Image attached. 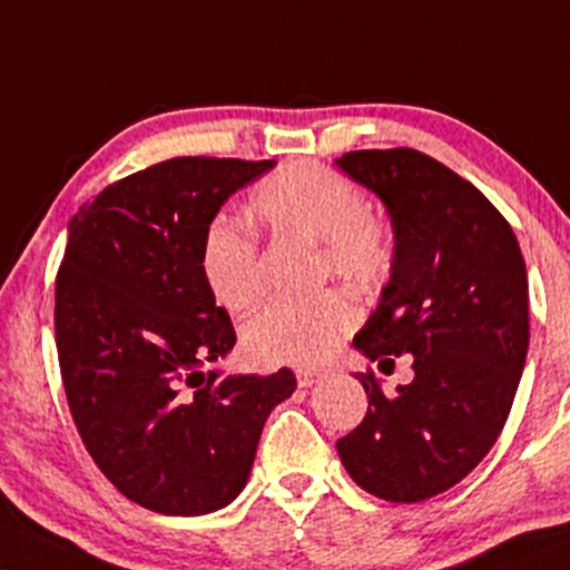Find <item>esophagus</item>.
Here are the masks:
<instances>
[{
  "label": "esophagus",
  "mask_w": 570,
  "mask_h": 570,
  "mask_svg": "<svg viewBox=\"0 0 570 570\" xmlns=\"http://www.w3.org/2000/svg\"><path fill=\"white\" fill-rule=\"evenodd\" d=\"M321 376H324V372H318V368H297L299 387H313L315 382H321Z\"/></svg>",
  "instance_id": "1"
}]
</instances>
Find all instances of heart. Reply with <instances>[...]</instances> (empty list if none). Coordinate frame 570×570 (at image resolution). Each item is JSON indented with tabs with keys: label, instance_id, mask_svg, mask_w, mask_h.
<instances>
[{
	"label": "heart",
	"instance_id": "obj_1",
	"mask_svg": "<svg viewBox=\"0 0 570 570\" xmlns=\"http://www.w3.org/2000/svg\"><path fill=\"white\" fill-rule=\"evenodd\" d=\"M252 212L273 236L318 244L321 271L361 289H380L393 276L395 242L385 219L366 209L353 180L324 164L289 161L257 185ZM202 276L212 299L230 315H249L265 297L259 246L244 225L215 217L202 236ZM355 299L342 289L303 303H276L244 332L259 363H318L358 324Z\"/></svg>",
	"mask_w": 570,
	"mask_h": 570
}]
</instances>
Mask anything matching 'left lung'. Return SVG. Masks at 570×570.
Wrapping results in <instances>:
<instances>
[{
  "label": "left lung",
  "instance_id": "8db88e82",
  "mask_svg": "<svg viewBox=\"0 0 570 570\" xmlns=\"http://www.w3.org/2000/svg\"><path fill=\"white\" fill-rule=\"evenodd\" d=\"M337 167L387 207L395 267L353 345L380 366L414 355L337 441L345 470L387 502H424L478 468L502 433L528 353V278L510 223L475 185L414 148L351 150Z\"/></svg>",
  "mask_w": 570,
  "mask_h": 570
}]
</instances>
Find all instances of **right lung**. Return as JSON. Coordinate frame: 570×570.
<instances>
[{
    "mask_svg": "<svg viewBox=\"0 0 570 570\" xmlns=\"http://www.w3.org/2000/svg\"><path fill=\"white\" fill-rule=\"evenodd\" d=\"M273 161L180 156L102 188L68 223L55 342L73 422L116 489L161 515H207L246 485L259 433L297 387L204 372L236 345L202 276V236Z\"/></svg>",
    "mask_w": 570,
    "mask_h": 570,
    "instance_id": "right-lung-1",
    "label": "right lung"
}]
</instances>
